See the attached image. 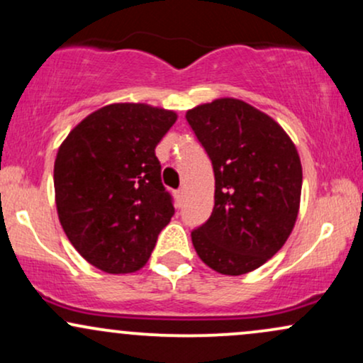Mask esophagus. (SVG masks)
Here are the masks:
<instances>
[{"mask_svg":"<svg viewBox=\"0 0 363 363\" xmlns=\"http://www.w3.org/2000/svg\"><path fill=\"white\" fill-rule=\"evenodd\" d=\"M176 199L179 203H182V199H184V189H177L176 191Z\"/></svg>","mask_w":363,"mask_h":363,"instance_id":"1","label":"esophagus"}]
</instances>
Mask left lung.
Segmentation results:
<instances>
[{"label":"left lung","mask_w":363,"mask_h":363,"mask_svg":"<svg viewBox=\"0 0 363 363\" xmlns=\"http://www.w3.org/2000/svg\"><path fill=\"white\" fill-rule=\"evenodd\" d=\"M186 119L215 172L213 211L191 232L196 252L222 274L252 272L280 251L297 220V148L277 121L237 99L203 104Z\"/></svg>","instance_id":"8db88e82"}]
</instances>
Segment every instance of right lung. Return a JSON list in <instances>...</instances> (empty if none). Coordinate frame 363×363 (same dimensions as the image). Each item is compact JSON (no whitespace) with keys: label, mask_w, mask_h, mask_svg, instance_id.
I'll return each instance as SVG.
<instances>
[{"label":"right lung","mask_w":363,"mask_h":363,"mask_svg":"<svg viewBox=\"0 0 363 363\" xmlns=\"http://www.w3.org/2000/svg\"><path fill=\"white\" fill-rule=\"evenodd\" d=\"M176 119V112L147 104H111L86 116L57 150V216L95 268L138 272L172 218L155 147Z\"/></svg>","instance_id":"obj_1"}]
</instances>
